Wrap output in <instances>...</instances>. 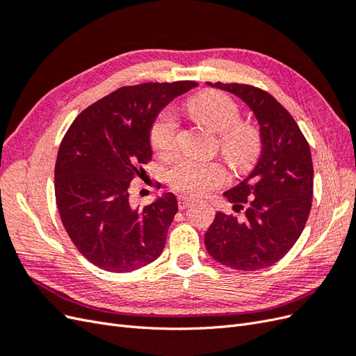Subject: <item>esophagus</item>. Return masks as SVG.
<instances>
[{
  "instance_id": "1",
  "label": "esophagus",
  "mask_w": 356,
  "mask_h": 356,
  "mask_svg": "<svg viewBox=\"0 0 356 356\" xmlns=\"http://www.w3.org/2000/svg\"><path fill=\"white\" fill-rule=\"evenodd\" d=\"M195 202L193 200L191 197H187V196H178V208L181 209V211H184V209H187L190 204Z\"/></svg>"
}]
</instances>
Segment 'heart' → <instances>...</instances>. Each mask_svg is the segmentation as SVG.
I'll return each instance as SVG.
<instances>
[{
	"instance_id": "b5f03b06",
	"label": "heart",
	"mask_w": 356,
	"mask_h": 356,
	"mask_svg": "<svg viewBox=\"0 0 356 356\" xmlns=\"http://www.w3.org/2000/svg\"><path fill=\"white\" fill-rule=\"evenodd\" d=\"M187 113L211 132L218 134V148L222 156L236 166H243L255 157L260 141L251 126L242 124L241 110L233 99L222 93H203L186 104ZM178 120L166 110L160 113L152 126L149 143L157 154H166L175 147ZM172 187L202 195L225 179V170L215 161H203L193 157H178L168 170Z\"/></svg>"
}]
</instances>
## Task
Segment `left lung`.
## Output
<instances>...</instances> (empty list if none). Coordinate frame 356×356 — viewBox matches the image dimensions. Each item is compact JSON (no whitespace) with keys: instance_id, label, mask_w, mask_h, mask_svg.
I'll use <instances>...</instances> for the list:
<instances>
[{"instance_id":"left-lung-1","label":"left lung","mask_w":356,"mask_h":356,"mask_svg":"<svg viewBox=\"0 0 356 356\" xmlns=\"http://www.w3.org/2000/svg\"><path fill=\"white\" fill-rule=\"evenodd\" d=\"M243 101L260 126L261 153L243 181L224 193L245 220L224 212L204 233L213 258L234 270L277 263L303 232L314 197L310 148L298 124L270 93L248 84L207 83Z\"/></svg>"}]
</instances>
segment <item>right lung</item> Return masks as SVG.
Masks as SVG:
<instances>
[{
    "label": "right lung",
    "mask_w": 356,
    "mask_h": 356,
    "mask_svg": "<svg viewBox=\"0 0 356 356\" xmlns=\"http://www.w3.org/2000/svg\"><path fill=\"white\" fill-rule=\"evenodd\" d=\"M196 86H126L86 108L63 136L55 166L56 204L72 243L92 264L127 273L163 251L178 212L175 195L134 208L129 187L139 165L153 157L149 132L159 113Z\"/></svg>",
    "instance_id": "right-lung-1"
}]
</instances>
